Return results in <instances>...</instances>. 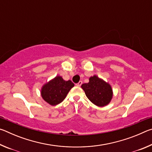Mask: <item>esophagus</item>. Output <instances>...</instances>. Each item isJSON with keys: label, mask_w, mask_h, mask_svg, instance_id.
<instances>
[{"label": "esophagus", "mask_w": 152, "mask_h": 152, "mask_svg": "<svg viewBox=\"0 0 152 152\" xmlns=\"http://www.w3.org/2000/svg\"><path fill=\"white\" fill-rule=\"evenodd\" d=\"M82 81H80L78 83H77V84H76V85L77 86H81V85H82Z\"/></svg>", "instance_id": "esophagus-1"}]
</instances>
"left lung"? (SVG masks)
Segmentation results:
<instances>
[{
    "instance_id": "obj_1",
    "label": "left lung",
    "mask_w": 152,
    "mask_h": 152,
    "mask_svg": "<svg viewBox=\"0 0 152 152\" xmlns=\"http://www.w3.org/2000/svg\"><path fill=\"white\" fill-rule=\"evenodd\" d=\"M87 98L97 107H103L110 103L113 96L111 86L96 75L89 78L88 83L82 84Z\"/></svg>"
}]
</instances>
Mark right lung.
<instances>
[{"label": "right lung", "mask_w": 152, "mask_h": 152, "mask_svg": "<svg viewBox=\"0 0 152 152\" xmlns=\"http://www.w3.org/2000/svg\"><path fill=\"white\" fill-rule=\"evenodd\" d=\"M74 84L71 80L66 81L60 76H56L45 84L41 89V95L44 101L52 106L62 102Z\"/></svg>", "instance_id": "add662e5"}]
</instances>
